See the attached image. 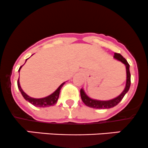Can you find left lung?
I'll list each match as a JSON object with an SVG mask.
<instances>
[{"instance_id": "left-lung-1", "label": "left lung", "mask_w": 148, "mask_h": 148, "mask_svg": "<svg viewBox=\"0 0 148 148\" xmlns=\"http://www.w3.org/2000/svg\"><path fill=\"white\" fill-rule=\"evenodd\" d=\"M114 58L117 60L120 61L122 63H124L126 66V70H127V81H126V86L124 90L122 91L119 96L117 97L114 98V99H112V100L109 101H99L96 100V99H92L90 97L87 96L85 93L84 90L83 88L80 89V96H81V99L83 101V103L86 105L87 106H89L90 108H94V109H109V108H112L114 106H116L122 99L124 98V95L128 92L129 89H130V84H131V75L130 72V65L126 60V59L120 54L119 53H114Z\"/></svg>"}]
</instances>
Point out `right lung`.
Instances as JSON below:
<instances>
[{
    "label": "right lung",
    "mask_w": 148,
    "mask_h": 148,
    "mask_svg": "<svg viewBox=\"0 0 148 148\" xmlns=\"http://www.w3.org/2000/svg\"><path fill=\"white\" fill-rule=\"evenodd\" d=\"M27 60H26V62ZM23 65H21L20 67L19 70H18V72L21 70V67ZM17 84H18V88L19 89L20 92L22 94L23 97L24 98L25 100H26L27 101H29V103H31L32 104H33L34 106H37V107H47V106H54L55 103L58 102V98H59V95L60 93V90L62 88V87L63 86V85L65 84V82L62 83L60 86L58 87V88L55 90L54 93H52V94L49 95V96H47V97L45 98H42V99H34V98H32L30 96H28L26 93H24V90H22V88L20 86V83H19V77L18 79V81H17Z\"/></svg>",
    "instance_id": "right-lung-1"
}]
</instances>
